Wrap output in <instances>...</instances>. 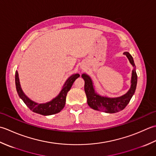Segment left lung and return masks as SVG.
<instances>
[{"mask_svg":"<svg viewBox=\"0 0 156 156\" xmlns=\"http://www.w3.org/2000/svg\"><path fill=\"white\" fill-rule=\"evenodd\" d=\"M123 54L128 58L133 69L132 71L131 87L125 94L121 96L110 98L100 95L95 90L91 78L86 73L82 74L81 77L85 81L84 90L87 98V104L92 109L110 114L118 112L125 108L134 95L137 83V75L136 73L135 65L132 56L128 52H125Z\"/></svg>","mask_w":156,"mask_h":156,"instance_id":"1","label":"left lung"}]
</instances>
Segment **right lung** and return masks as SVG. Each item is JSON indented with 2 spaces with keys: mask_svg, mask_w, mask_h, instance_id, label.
Returning <instances> with one entry per match:
<instances>
[{
  "mask_svg": "<svg viewBox=\"0 0 156 156\" xmlns=\"http://www.w3.org/2000/svg\"><path fill=\"white\" fill-rule=\"evenodd\" d=\"M79 77H80V75L78 73L73 74L71 77H69L65 83L61 91H60L58 96L53 98L51 101H48V102L46 103L36 102V101L30 99L24 94L21 87L17 71H16L15 72L16 90H17V94L20 98L26 104V106L31 111H33L34 112L40 114L41 115L44 116L52 115V114L58 113L63 109L66 102V94H67L68 91L70 90V89L71 88L76 79H77Z\"/></svg>",
  "mask_w": 156,
  "mask_h": 156,
  "instance_id": "right-lung-1",
  "label": "right lung"
}]
</instances>
